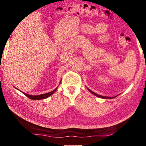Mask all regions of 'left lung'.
Wrapping results in <instances>:
<instances>
[{"mask_svg": "<svg viewBox=\"0 0 146 146\" xmlns=\"http://www.w3.org/2000/svg\"><path fill=\"white\" fill-rule=\"evenodd\" d=\"M88 90L90 91V92L93 94V95H95V96H97V97H99V98H115V97H104V96H102V95H98V94H97V93H94L93 91H91L90 90H89L88 89ZM116 97H117V96H116Z\"/></svg>", "mask_w": 146, "mask_h": 146, "instance_id": "left-lung-1", "label": "left lung"}]
</instances>
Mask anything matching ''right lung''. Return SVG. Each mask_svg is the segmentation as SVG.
I'll list each match as a JSON object with an SVG mask.
<instances>
[{
	"instance_id": "right-lung-1",
	"label": "right lung",
	"mask_w": 146,
	"mask_h": 146,
	"mask_svg": "<svg viewBox=\"0 0 146 146\" xmlns=\"http://www.w3.org/2000/svg\"><path fill=\"white\" fill-rule=\"evenodd\" d=\"M56 89H57V88H55L53 91H51V92L47 93L45 94H42V95H29L26 93H23L27 97H28L31 100H41V99H44V98H48L49 97V96L53 95V94L55 93V91L56 90Z\"/></svg>"
}]
</instances>
